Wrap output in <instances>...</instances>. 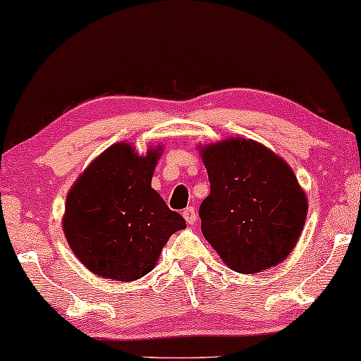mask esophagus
<instances>
[{"instance_id": "34e87169", "label": "esophagus", "mask_w": 361, "mask_h": 361, "mask_svg": "<svg viewBox=\"0 0 361 361\" xmlns=\"http://www.w3.org/2000/svg\"><path fill=\"white\" fill-rule=\"evenodd\" d=\"M184 219H185V221L187 224H190V225H194L195 224V220H197V212H195V209L194 207H187V209L184 210Z\"/></svg>"}]
</instances>
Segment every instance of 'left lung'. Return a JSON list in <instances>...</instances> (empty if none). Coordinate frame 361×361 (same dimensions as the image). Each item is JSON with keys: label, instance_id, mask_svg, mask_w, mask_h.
Masks as SVG:
<instances>
[{"label": "left lung", "instance_id": "8db88e82", "mask_svg": "<svg viewBox=\"0 0 361 361\" xmlns=\"http://www.w3.org/2000/svg\"><path fill=\"white\" fill-rule=\"evenodd\" d=\"M210 180L202 233L221 261L241 274L279 264L298 243L307 199L293 169L253 140L231 137L200 147Z\"/></svg>", "mask_w": 361, "mask_h": 361}]
</instances>
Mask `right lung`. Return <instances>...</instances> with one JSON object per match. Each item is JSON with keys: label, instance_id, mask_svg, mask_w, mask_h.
<instances>
[{"label": "right lung", "instance_id": "1", "mask_svg": "<svg viewBox=\"0 0 361 361\" xmlns=\"http://www.w3.org/2000/svg\"><path fill=\"white\" fill-rule=\"evenodd\" d=\"M161 146L136 154L116 142L82 172L67 195L62 226L73 255L93 274L136 281L159 259L169 236L185 228L151 187Z\"/></svg>", "mask_w": 361, "mask_h": 361}]
</instances>
